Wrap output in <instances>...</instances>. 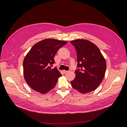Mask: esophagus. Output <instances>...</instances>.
Returning <instances> with one entry per match:
<instances>
[{
  "instance_id": "34e87169",
  "label": "esophagus",
  "mask_w": 127,
  "mask_h": 127,
  "mask_svg": "<svg viewBox=\"0 0 127 127\" xmlns=\"http://www.w3.org/2000/svg\"><path fill=\"white\" fill-rule=\"evenodd\" d=\"M63 73H64V74H66V73H68V72H69L68 71H66V70H63Z\"/></svg>"
}]
</instances>
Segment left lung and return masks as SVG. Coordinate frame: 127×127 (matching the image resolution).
Returning a JSON list of instances; mask_svg holds the SVG:
<instances>
[{
    "label": "left lung",
    "instance_id": "1",
    "mask_svg": "<svg viewBox=\"0 0 127 127\" xmlns=\"http://www.w3.org/2000/svg\"><path fill=\"white\" fill-rule=\"evenodd\" d=\"M70 43L77 52V67L72 87L81 94L96 89L102 82L106 68L105 60L99 48L87 40L77 39Z\"/></svg>",
    "mask_w": 127,
    "mask_h": 127
}]
</instances>
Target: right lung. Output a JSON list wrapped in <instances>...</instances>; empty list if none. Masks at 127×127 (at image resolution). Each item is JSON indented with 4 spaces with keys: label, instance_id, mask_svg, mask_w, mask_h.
<instances>
[{
    "label": "right lung",
    "instance_id": "right-lung-1",
    "mask_svg": "<svg viewBox=\"0 0 127 127\" xmlns=\"http://www.w3.org/2000/svg\"><path fill=\"white\" fill-rule=\"evenodd\" d=\"M67 43L65 41L46 39L35 44L25 56L23 62L24 78L34 91L45 94L55 87L62 76L54 64V56Z\"/></svg>",
    "mask_w": 127,
    "mask_h": 127
}]
</instances>
